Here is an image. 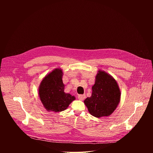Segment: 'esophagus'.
<instances>
[{
	"mask_svg": "<svg viewBox=\"0 0 153 153\" xmlns=\"http://www.w3.org/2000/svg\"><path fill=\"white\" fill-rule=\"evenodd\" d=\"M85 97H86V96L84 95V94L83 95H79L78 96V99L80 100H83L85 99Z\"/></svg>",
	"mask_w": 153,
	"mask_h": 153,
	"instance_id": "1",
	"label": "esophagus"
}]
</instances>
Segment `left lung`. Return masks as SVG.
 Wrapping results in <instances>:
<instances>
[{
	"instance_id": "obj_1",
	"label": "left lung",
	"mask_w": 153,
	"mask_h": 153,
	"mask_svg": "<svg viewBox=\"0 0 153 153\" xmlns=\"http://www.w3.org/2000/svg\"><path fill=\"white\" fill-rule=\"evenodd\" d=\"M92 91L91 96L84 100L89 113L97 118L110 116L120 101V90L116 80L105 71L99 70Z\"/></svg>"
}]
</instances>
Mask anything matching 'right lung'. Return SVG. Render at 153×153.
Here are the masks:
<instances>
[{
  "instance_id": "right-lung-1",
  "label": "right lung",
  "mask_w": 153,
  "mask_h": 153,
  "mask_svg": "<svg viewBox=\"0 0 153 153\" xmlns=\"http://www.w3.org/2000/svg\"><path fill=\"white\" fill-rule=\"evenodd\" d=\"M62 76V70L55 68L43 77L40 83L39 96L48 111L57 113L64 111L76 99L74 96L64 92Z\"/></svg>"
}]
</instances>
